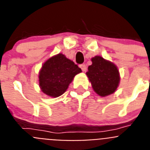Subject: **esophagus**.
I'll return each mask as SVG.
<instances>
[{
	"label": "esophagus",
	"instance_id": "1",
	"mask_svg": "<svg viewBox=\"0 0 150 150\" xmlns=\"http://www.w3.org/2000/svg\"><path fill=\"white\" fill-rule=\"evenodd\" d=\"M79 67L82 69V71H83V72H85V71H86V69H87L86 65V64H80V65H79Z\"/></svg>",
	"mask_w": 150,
	"mask_h": 150
}]
</instances>
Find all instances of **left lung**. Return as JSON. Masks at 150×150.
I'll use <instances>...</instances> for the list:
<instances>
[{"label": "left lung", "instance_id": "8db88e82", "mask_svg": "<svg viewBox=\"0 0 150 150\" xmlns=\"http://www.w3.org/2000/svg\"><path fill=\"white\" fill-rule=\"evenodd\" d=\"M91 62L92 64L88 66L86 75L94 91L101 97L114 93L120 81L117 67L98 55L92 58Z\"/></svg>", "mask_w": 150, "mask_h": 150}]
</instances>
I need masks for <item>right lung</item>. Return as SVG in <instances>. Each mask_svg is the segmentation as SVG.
I'll list each match as a JSON object with an SVG mask.
<instances>
[{
  "label": "right lung",
  "instance_id": "1",
  "mask_svg": "<svg viewBox=\"0 0 150 150\" xmlns=\"http://www.w3.org/2000/svg\"><path fill=\"white\" fill-rule=\"evenodd\" d=\"M81 69L65 55L59 53L49 59L39 73L41 91L50 97L57 98L64 94Z\"/></svg>",
  "mask_w": 150,
  "mask_h": 150
}]
</instances>
